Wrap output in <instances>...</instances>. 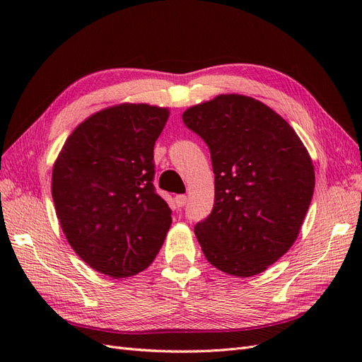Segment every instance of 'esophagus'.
Wrapping results in <instances>:
<instances>
[{
	"label": "esophagus",
	"instance_id": "1",
	"mask_svg": "<svg viewBox=\"0 0 362 362\" xmlns=\"http://www.w3.org/2000/svg\"><path fill=\"white\" fill-rule=\"evenodd\" d=\"M185 202H187V196H185V194L175 196V204H177L178 206H184Z\"/></svg>",
	"mask_w": 362,
	"mask_h": 362
}]
</instances>
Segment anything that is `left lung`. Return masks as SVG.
<instances>
[{
	"mask_svg": "<svg viewBox=\"0 0 362 362\" xmlns=\"http://www.w3.org/2000/svg\"><path fill=\"white\" fill-rule=\"evenodd\" d=\"M182 120L214 172L213 210L194 226L204 255L228 275H258L298 238L315 182L308 151L278 113L243 95L193 105Z\"/></svg>",
	"mask_w": 362,
	"mask_h": 362,
	"instance_id": "left-lung-1",
	"label": "left lung"
}]
</instances>
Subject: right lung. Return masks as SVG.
<instances>
[{
    "mask_svg": "<svg viewBox=\"0 0 362 362\" xmlns=\"http://www.w3.org/2000/svg\"><path fill=\"white\" fill-rule=\"evenodd\" d=\"M169 110L120 104L87 117L52 169V199L69 245L104 275L145 270L164 243L172 210L154 187V145Z\"/></svg>",
    "mask_w": 362,
    "mask_h": 362,
    "instance_id": "add662e5",
    "label": "right lung"
}]
</instances>
